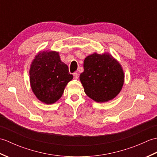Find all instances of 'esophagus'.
<instances>
[{"mask_svg":"<svg viewBox=\"0 0 157 157\" xmlns=\"http://www.w3.org/2000/svg\"><path fill=\"white\" fill-rule=\"evenodd\" d=\"M73 78H74L75 79H78V78H79V74L78 73H76V72H75V73H73Z\"/></svg>","mask_w":157,"mask_h":157,"instance_id":"1","label":"esophagus"}]
</instances>
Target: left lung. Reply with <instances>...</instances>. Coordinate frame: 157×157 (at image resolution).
Returning a JSON list of instances; mask_svg holds the SVG:
<instances>
[{"label": "left lung", "instance_id": "obj_1", "mask_svg": "<svg viewBox=\"0 0 157 157\" xmlns=\"http://www.w3.org/2000/svg\"><path fill=\"white\" fill-rule=\"evenodd\" d=\"M124 77L121 65L111 55L94 53L84 59L79 79L87 96L97 102H105L118 95Z\"/></svg>", "mask_w": 157, "mask_h": 157}]
</instances>
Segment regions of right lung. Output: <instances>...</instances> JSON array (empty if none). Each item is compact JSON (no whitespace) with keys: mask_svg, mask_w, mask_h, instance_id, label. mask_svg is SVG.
Here are the masks:
<instances>
[{"mask_svg":"<svg viewBox=\"0 0 157 157\" xmlns=\"http://www.w3.org/2000/svg\"><path fill=\"white\" fill-rule=\"evenodd\" d=\"M29 73L33 92L47 105L61 97L65 86L73 78L56 51L40 52L32 62Z\"/></svg>","mask_w":157,"mask_h":157,"instance_id":"add662e5","label":"right lung"}]
</instances>
